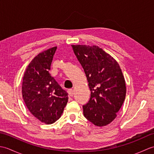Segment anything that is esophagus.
Wrapping results in <instances>:
<instances>
[{"instance_id": "34e87169", "label": "esophagus", "mask_w": 154, "mask_h": 154, "mask_svg": "<svg viewBox=\"0 0 154 154\" xmlns=\"http://www.w3.org/2000/svg\"><path fill=\"white\" fill-rule=\"evenodd\" d=\"M67 93H69V96H71V97H73V89H68L67 90Z\"/></svg>"}]
</instances>
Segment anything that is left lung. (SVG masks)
<instances>
[{"label":"left lung","instance_id":"1","mask_svg":"<svg viewBox=\"0 0 154 154\" xmlns=\"http://www.w3.org/2000/svg\"><path fill=\"white\" fill-rule=\"evenodd\" d=\"M74 53L85 73L91 98L83 106L86 119L102 127L117 116L125 99L126 87L119 64L96 45H72Z\"/></svg>","mask_w":154,"mask_h":154}]
</instances>
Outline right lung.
Listing matches in <instances>:
<instances>
[{"instance_id":"obj_1","label":"right lung","mask_w":154,"mask_h":154,"mask_svg":"<svg viewBox=\"0 0 154 154\" xmlns=\"http://www.w3.org/2000/svg\"><path fill=\"white\" fill-rule=\"evenodd\" d=\"M57 47L37 55L23 77L22 97L32 115L46 124L61 117L68 101V93L51 76L49 71Z\"/></svg>"}]
</instances>
